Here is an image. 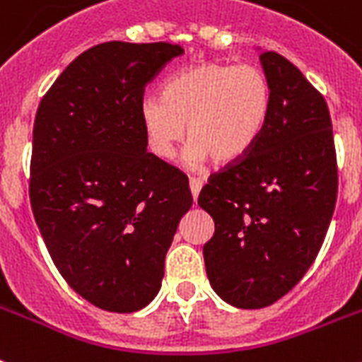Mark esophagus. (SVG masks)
<instances>
[{
	"label": "esophagus",
	"instance_id": "obj_1",
	"mask_svg": "<svg viewBox=\"0 0 362 362\" xmlns=\"http://www.w3.org/2000/svg\"><path fill=\"white\" fill-rule=\"evenodd\" d=\"M189 189L191 195H193V201H197V197H199V193L202 189V180H199V178H189Z\"/></svg>",
	"mask_w": 362,
	"mask_h": 362
}]
</instances>
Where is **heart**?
<instances>
[{"mask_svg":"<svg viewBox=\"0 0 362 362\" xmlns=\"http://www.w3.org/2000/svg\"><path fill=\"white\" fill-rule=\"evenodd\" d=\"M269 105V83L258 66L204 61L173 76L165 98L143 96L139 113L148 146L161 160L171 158L187 124L193 163L211 158L216 165H232L260 139Z\"/></svg>","mask_w":362,"mask_h":362,"instance_id":"heart-1","label":"heart"}]
</instances>
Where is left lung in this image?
Segmentation results:
<instances>
[{
    "mask_svg": "<svg viewBox=\"0 0 362 362\" xmlns=\"http://www.w3.org/2000/svg\"><path fill=\"white\" fill-rule=\"evenodd\" d=\"M272 105L243 160L210 176L199 206L216 230L202 255L211 288L238 308H264L301 281L337 202L333 124L324 96L298 66L260 54Z\"/></svg>",
    "mask_w": 362,
    "mask_h": 362,
    "instance_id": "8db88e82",
    "label": "left lung"
}]
</instances>
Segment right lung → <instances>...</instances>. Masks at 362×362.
I'll return each instance as SVG.
<instances>
[{
    "instance_id": "right-lung-1",
    "label": "right lung",
    "mask_w": 362,
    "mask_h": 362,
    "mask_svg": "<svg viewBox=\"0 0 362 362\" xmlns=\"http://www.w3.org/2000/svg\"><path fill=\"white\" fill-rule=\"evenodd\" d=\"M176 44L104 42L40 100L29 199L49 257L95 307L135 313L160 292L165 255L193 204L187 176L146 152L139 105Z\"/></svg>"
}]
</instances>
